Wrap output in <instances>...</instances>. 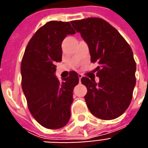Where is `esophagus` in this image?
<instances>
[{"mask_svg":"<svg viewBox=\"0 0 148 148\" xmlns=\"http://www.w3.org/2000/svg\"><path fill=\"white\" fill-rule=\"evenodd\" d=\"M78 76H79V82H80V81H81V79H82V74L79 73V74H78Z\"/></svg>","mask_w":148,"mask_h":148,"instance_id":"34e87169","label":"esophagus"}]
</instances>
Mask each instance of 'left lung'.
I'll list each match as a JSON object with an SVG mask.
<instances>
[{"label": "left lung", "mask_w": 148, "mask_h": 148, "mask_svg": "<svg viewBox=\"0 0 148 148\" xmlns=\"http://www.w3.org/2000/svg\"><path fill=\"white\" fill-rule=\"evenodd\" d=\"M71 24L86 42L91 62L99 64L95 79L82 77L87 88L85 100L92 115L113 120L130 105L136 84V62L132 49L118 31L99 18L72 21Z\"/></svg>", "instance_id": "8db88e82"}]
</instances>
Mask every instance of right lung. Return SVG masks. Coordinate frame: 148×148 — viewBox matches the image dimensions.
Returning <instances> with one entry per match:
<instances>
[{"label":"right lung","mask_w":148,"mask_h":148,"mask_svg":"<svg viewBox=\"0 0 148 148\" xmlns=\"http://www.w3.org/2000/svg\"><path fill=\"white\" fill-rule=\"evenodd\" d=\"M75 31L69 22L51 21L41 27L28 42L23 56L21 86L28 110L38 123L48 129H59L70 119L77 73L60 82L55 75L56 62L62 61V43Z\"/></svg>","instance_id":"obj_1"}]
</instances>
